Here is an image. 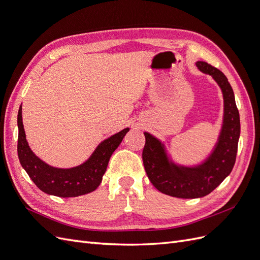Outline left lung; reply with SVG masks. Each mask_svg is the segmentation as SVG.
I'll return each instance as SVG.
<instances>
[{
    "label": "left lung",
    "instance_id": "obj_1",
    "mask_svg": "<svg viewBox=\"0 0 260 260\" xmlns=\"http://www.w3.org/2000/svg\"><path fill=\"white\" fill-rule=\"evenodd\" d=\"M196 66L201 72L212 76L221 88L224 100L222 129L208 159L196 167L177 166L168 160L159 141L144 132L142 158L149 181L159 192L179 199L203 198L214 191L230 175L237 158L241 131L239 109L226 77L206 61H198Z\"/></svg>",
    "mask_w": 260,
    "mask_h": 260
}]
</instances>
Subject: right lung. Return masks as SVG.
<instances>
[{
  "mask_svg": "<svg viewBox=\"0 0 260 260\" xmlns=\"http://www.w3.org/2000/svg\"><path fill=\"white\" fill-rule=\"evenodd\" d=\"M18 124V158L34 183L46 194L59 198L76 196L93 192L101 184L107 165L115 149L119 146L129 128H125L104 140L90 158L78 167L60 169L49 166L31 151L23 130L21 105L17 116Z\"/></svg>",
  "mask_w": 260,
  "mask_h": 260,
  "instance_id": "add662e5",
  "label": "right lung"
}]
</instances>
